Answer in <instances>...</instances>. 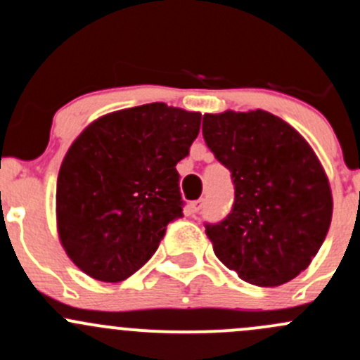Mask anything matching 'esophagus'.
<instances>
[{
  "label": "esophagus",
  "mask_w": 360,
  "mask_h": 360,
  "mask_svg": "<svg viewBox=\"0 0 360 360\" xmlns=\"http://www.w3.org/2000/svg\"><path fill=\"white\" fill-rule=\"evenodd\" d=\"M202 207H204V200H202V199L194 200V202L191 204V211H192V212H199L200 210H202Z\"/></svg>",
  "instance_id": "obj_1"
}]
</instances>
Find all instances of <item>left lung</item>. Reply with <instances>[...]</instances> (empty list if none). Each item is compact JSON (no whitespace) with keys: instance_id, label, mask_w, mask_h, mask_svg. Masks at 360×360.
I'll return each mask as SVG.
<instances>
[{"instance_id":"left-lung-1","label":"left lung","mask_w":360,"mask_h":360,"mask_svg":"<svg viewBox=\"0 0 360 360\" xmlns=\"http://www.w3.org/2000/svg\"><path fill=\"white\" fill-rule=\"evenodd\" d=\"M202 135L235 184L233 210L206 225L216 257L257 287L293 280L316 257L333 216L330 180L314 149L264 110L206 113Z\"/></svg>"}]
</instances>
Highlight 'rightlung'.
Instances as JSON below:
<instances>
[{
  "mask_svg": "<svg viewBox=\"0 0 360 360\" xmlns=\"http://www.w3.org/2000/svg\"><path fill=\"white\" fill-rule=\"evenodd\" d=\"M200 113L150 103L89 123L72 142L56 184V228L73 264L118 283L156 252L181 216L176 163L188 154Z\"/></svg>",
  "mask_w": 360,
  "mask_h": 360,
  "instance_id": "right-lung-1",
  "label": "right lung"
}]
</instances>
